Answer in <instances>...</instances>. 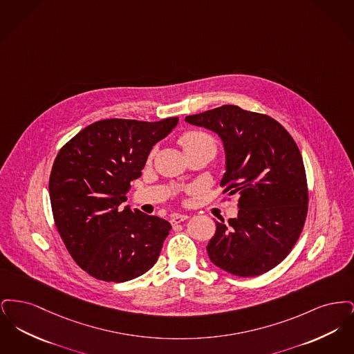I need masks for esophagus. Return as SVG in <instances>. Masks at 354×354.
<instances>
[{
    "instance_id": "1",
    "label": "esophagus",
    "mask_w": 354,
    "mask_h": 354,
    "mask_svg": "<svg viewBox=\"0 0 354 354\" xmlns=\"http://www.w3.org/2000/svg\"><path fill=\"white\" fill-rule=\"evenodd\" d=\"M188 219V215H185V214H174V215H171V224H179V223H182V221H185V220Z\"/></svg>"
}]
</instances>
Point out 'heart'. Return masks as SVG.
I'll return each mask as SVG.
<instances>
[{"label": "heart", "mask_w": 354, "mask_h": 354, "mask_svg": "<svg viewBox=\"0 0 354 354\" xmlns=\"http://www.w3.org/2000/svg\"><path fill=\"white\" fill-rule=\"evenodd\" d=\"M179 143L185 152L198 149V147H209L214 151L216 150L214 138L203 131H187L179 138Z\"/></svg>", "instance_id": "b5f03b06"}]
</instances>
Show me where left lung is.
Segmentation results:
<instances>
[{
	"label": "left lung",
	"mask_w": 354,
	"mask_h": 354,
	"mask_svg": "<svg viewBox=\"0 0 354 354\" xmlns=\"http://www.w3.org/2000/svg\"><path fill=\"white\" fill-rule=\"evenodd\" d=\"M185 122L219 135L225 152L220 185L239 196L237 216L215 221L209 260L240 277L274 268L296 244L308 212L303 156L293 138L277 120L234 104Z\"/></svg>",
	"instance_id": "obj_1"
}]
</instances>
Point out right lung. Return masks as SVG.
I'll return each mask as SVG.
<instances>
[{
  "instance_id": "right-lung-1",
  "label": "right lung",
  "mask_w": 354,
  "mask_h": 354,
  "mask_svg": "<svg viewBox=\"0 0 354 354\" xmlns=\"http://www.w3.org/2000/svg\"><path fill=\"white\" fill-rule=\"evenodd\" d=\"M178 122L98 120L58 152L49 180L53 216L68 253L90 276L124 283L156 263L171 224L120 204L152 147Z\"/></svg>"
}]
</instances>
